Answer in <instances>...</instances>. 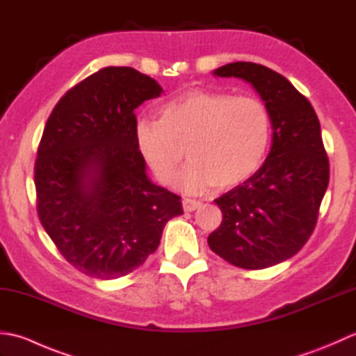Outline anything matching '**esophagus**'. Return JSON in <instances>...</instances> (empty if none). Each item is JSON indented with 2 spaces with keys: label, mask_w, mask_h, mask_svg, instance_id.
I'll return each instance as SVG.
<instances>
[{
  "label": "esophagus",
  "mask_w": 356,
  "mask_h": 356,
  "mask_svg": "<svg viewBox=\"0 0 356 356\" xmlns=\"http://www.w3.org/2000/svg\"><path fill=\"white\" fill-rule=\"evenodd\" d=\"M182 205H184L185 213H191V211L197 209L202 205V203L199 200H194V199H184Z\"/></svg>",
  "instance_id": "34e87169"
}]
</instances>
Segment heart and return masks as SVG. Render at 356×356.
I'll use <instances>...</instances> for the list:
<instances>
[{
    "mask_svg": "<svg viewBox=\"0 0 356 356\" xmlns=\"http://www.w3.org/2000/svg\"><path fill=\"white\" fill-rule=\"evenodd\" d=\"M143 161L162 184L203 194L220 184L237 186L252 177L268 153L269 113L252 96L190 90L162 105L159 120L140 119L134 130Z\"/></svg>",
    "mask_w": 356,
    "mask_h": 356,
    "instance_id": "1",
    "label": "heart"
}]
</instances>
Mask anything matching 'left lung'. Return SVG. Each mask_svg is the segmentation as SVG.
<instances>
[{"label":"left lung","instance_id":"8db88e82","mask_svg":"<svg viewBox=\"0 0 356 356\" xmlns=\"http://www.w3.org/2000/svg\"><path fill=\"white\" fill-rule=\"evenodd\" d=\"M213 74L251 84L269 113L272 145L252 177L214 200L223 220L208 245L234 266L270 268L297 254L315 228L329 185L320 120L311 102L268 67L231 63Z\"/></svg>","mask_w":356,"mask_h":356}]
</instances>
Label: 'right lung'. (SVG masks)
<instances>
[{"label": "right lung", "instance_id": "add662e5", "mask_svg": "<svg viewBox=\"0 0 356 356\" xmlns=\"http://www.w3.org/2000/svg\"><path fill=\"white\" fill-rule=\"evenodd\" d=\"M163 93L131 67H105L69 90L45 124L35 163L38 216L64 259L115 280L145 263L176 194L151 182L136 145L134 110Z\"/></svg>", "mask_w": 356, "mask_h": 356}]
</instances>
